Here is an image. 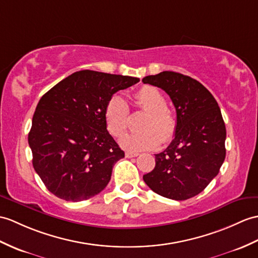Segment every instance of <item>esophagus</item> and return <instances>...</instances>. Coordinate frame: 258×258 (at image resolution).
I'll list each match as a JSON object with an SVG mask.
<instances>
[{"mask_svg": "<svg viewBox=\"0 0 258 258\" xmlns=\"http://www.w3.org/2000/svg\"><path fill=\"white\" fill-rule=\"evenodd\" d=\"M137 156H139V154L137 153H132V152L125 153V157L126 158H133V157H137Z\"/></svg>", "mask_w": 258, "mask_h": 258, "instance_id": "esophagus-1", "label": "esophagus"}]
</instances>
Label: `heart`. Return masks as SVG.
Returning <instances> with one entry per match:
<instances>
[{"mask_svg": "<svg viewBox=\"0 0 258 258\" xmlns=\"http://www.w3.org/2000/svg\"><path fill=\"white\" fill-rule=\"evenodd\" d=\"M134 102L141 110L147 112L136 133L125 135L119 141L124 149L132 152L149 151L156 148L160 142L168 143L175 137L177 118L167 107V100L159 89L144 86L134 94ZM130 107L121 95L114 94L106 101L104 121L109 133L114 137L124 135L128 126Z\"/></svg>", "mask_w": 258, "mask_h": 258, "instance_id": "heart-1", "label": "heart"}]
</instances>
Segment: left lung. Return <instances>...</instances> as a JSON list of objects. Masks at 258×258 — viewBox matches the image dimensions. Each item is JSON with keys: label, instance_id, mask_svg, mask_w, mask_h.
<instances>
[{"label": "left lung", "instance_id": "1", "mask_svg": "<svg viewBox=\"0 0 258 258\" xmlns=\"http://www.w3.org/2000/svg\"><path fill=\"white\" fill-rule=\"evenodd\" d=\"M169 95L177 113L175 139L155 155V168L143 176L154 192L187 200L206 189L225 159L226 130L210 91L191 77L173 71L143 78Z\"/></svg>", "mask_w": 258, "mask_h": 258}]
</instances>
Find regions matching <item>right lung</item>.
<instances>
[{
  "instance_id": "1",
  "label": "right lung",
  "mask_w": 258,
  "mask_h": 258,
  "mask_svg": "<svg viewBox=\"0 0 258 258\" xmlns=\"http://www.w3.org/2000/svg\"><path fill=\"white\" fill-rule=\"evenodd\" d=\"M139 78L81 70L64 78L39 100L28 144L33 166L52 195L78 202L100 194L113 166L124 157L106 130L104 106Z\"/></svg>"
}]
</instances>
